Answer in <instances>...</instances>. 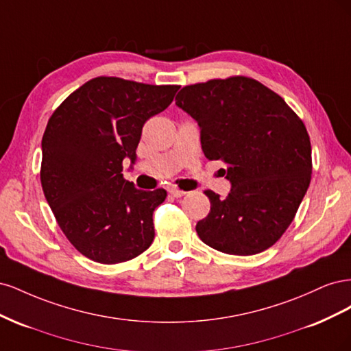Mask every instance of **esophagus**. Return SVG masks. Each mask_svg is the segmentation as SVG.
<instances>
[{
	"label": "esophagus",
	"instance_id": "obj_1",
	"mask_svg": "<svg viewBox=\"0 0 351 351\" xmlns=\"http://www.w3.org/2000/svg\"><path fill=\"white\" fill-rule=\"evenodd\" d=\"M168 192H169V195L174 196V197H183L186 195V192H183V190H178V189H174V187L169 189Z\"/></svg>",
	"mask_w": 351,
	"mask_h": 351
}]
</instances>
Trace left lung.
Here are the masks:
<instances>
[{"instance_id": "left-lung-1", "label": "left lung", "mask_w": 351, "mask_h": 351, "mask_svg": "<svg viewBox=\"0 0 351 351\" xmlns=\"http://www.w3.org/2000/svg\"><path fill=\"white\" fill-rule=\"evenodd\" d=\"M176 105L200 129L202 151L222 161L226 199L206 190L210 212L196 224L200 240L249 256L284 234L311 184L312 146L303 121L254 79L234 76L183 88Z\"/></svg>"}]
</instances>
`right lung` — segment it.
Instances as JSON below:
<instances>
[{"label": "right lung", "instance_id": "right-lung-1", "mask_svg": "<svg viewBox=\"0 0 351 351\" xmlns=\"http://www.w3.org/2000/svg\"><path fill=\"white\" fill-rule=\"evenodd\" d=\"M180 86L95 77L51 115L42 137L40 183L60 228L83 256L120 263L151 246L164 189H136L123 161L136 162L143 124Z\"/></svg>", "mask_w": 351, "mask_h": 351}]
</instances>
